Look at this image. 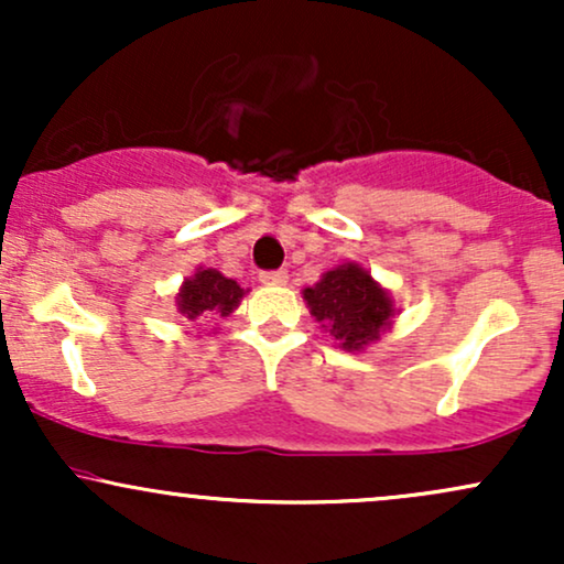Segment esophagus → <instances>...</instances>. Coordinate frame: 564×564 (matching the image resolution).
I'll use <instances>...</instances> for the list:
<instances>
[{
  "instance_id": "obj_1",
  "label": "esophagus",
  "mask_w": 564,
  "mask_h": 564,
  "mask_svg": "<svg viewBox=\"0 0 564 564\" xmlns=\"http://www.w3.org/2000/svg\"><path fill=\"white\" fill-rule=\"evenodd\" d=\"M286 278H289L286 270H264V273H260V281L264 286H283Z\"/></svg>"
}]
</instances>
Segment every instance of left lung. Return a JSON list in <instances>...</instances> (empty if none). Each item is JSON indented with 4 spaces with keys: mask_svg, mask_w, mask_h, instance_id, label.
Wrapping results in <instances>:
<instances>
[{
    "mask_svg": "<svg viewBox=\"0 0 564 564\" xmlns=\"http://www.w3.org/2000/svg\"><path fill=\"white\" fill-rule=\"evenodd\" d=\"M304 300L315 321L349 352L379 339L392 318L390 294L352 262L328 270L313 289H304Z\"/></svg>",
    "mask_w": 564,
    "mask_h": 564,
    "instance_id": "left-lung-1",
    "label": "left lung"
}]
</instances>
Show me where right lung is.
Masks as SVG:
<instances>
[{
    "label": "right lung",
    "mask_w": 564,
    "mask_h": 564,
    "mask_svg": "<svg viewBox=\"0 0 564 564\" xmlns=\"http://www.w3.org/2000/svg\"><path fill=\"white\" fill-rule=\"evenodd\" d=\"M243 300V289L217 270H198L187 278L177 294V310L187 321L209 318V315H230Z\"/></svg>",
    "instance_id": "obj_1"
}]
</instances>
